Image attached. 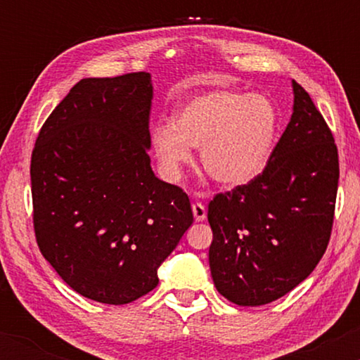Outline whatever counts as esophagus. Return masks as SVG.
<instances>
[{
  "label": "esophagus",
  "mask_w": 360,
  "mask_h": 360,
  "mask_svg": "<svg viewBox=\"0 0 360 360\" xmlns=\"http://www.w3.org/2000/svg\"><path fill=\"white\" fill-rule=\"evenodd\" d=\"M193 214H194V220H196V221H205L206 220V208H205V205L194 203L193 205Z\"/></svg>",
  "instance_id": "34e87169"
}]
</instances>
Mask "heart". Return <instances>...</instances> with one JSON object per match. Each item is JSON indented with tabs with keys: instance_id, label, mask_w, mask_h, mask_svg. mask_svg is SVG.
Returning <instances> with one entry per match:
<instances>
[{
	"instance_id": "heart-1",
	"label": "heart",
	"mask_w": 360,
	"mask_h": 360,
	"mask_svg": "<svg viewBox=\"0 0 360 360\" xmlns=\"http://www.w3.org/2000/svg\"><path fill=\"white\" fill-rule=\"evenodd\" d=\"M279 117L260 94L212 89L194 94L150 128V146L171 181L193 162L200 148L203 171L221 188H240L262 174L276 147Z\"/></svg>"
}]
</instances>
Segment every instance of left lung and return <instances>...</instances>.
I'll return each mask as SVG.
<instances>
[{
    "label": "left lung",
    "mask_w": 360,
    "mask_h": 360,
    "mask_svg": "<svg viewBox=\"0 0 360 360\" xmlns=\"http://www.w3.org/2000/svg\"><path fill=\"white\" fill-rule=\"evenodd\" d=\"M291 86V120L262 174L208 205L214 288L240 307L267 304L303 283L332 232L337 146L309 94Z\"/></svg>",
    "instance_id": "8db88e82"
}]
</instances>
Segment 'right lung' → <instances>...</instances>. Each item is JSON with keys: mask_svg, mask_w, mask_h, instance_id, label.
Masks as SVG:
<instances>
[{"mask_svg": "<svg viewBox=\"0 0 360 360\" xmlns=\"http://www.w3.org/2000/svg\"><path fill=\"white\" fill-rule=\"evenodd\" d=\"M152 77H88L44 123L32 154L40 252L84 298L127 304L159 284L157 271L193 223L183 189L150 166Z\"/></svg>", "mask_w": 360, "mask_h": 360, "instance_id": "add662e5", "label": "right lung"}]
</instances>
